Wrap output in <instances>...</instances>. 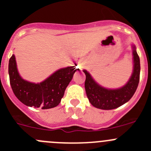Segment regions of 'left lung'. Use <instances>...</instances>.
<instances>
[{"label":"left lung","mask_w":151,"mask_h":151,"mask_svg":"<svg viewBox=\"0 0 151 151\" xmlns=\"http://www.w3.org/2000/svg\"><path fill=\"white\" fill-rule=\"evenodd\" d=\"M133 72L127 83L118 89H107L98 85L88 71L86 74L85 88L88 101L95 107L101 109H113L124 104L130 100L136 92L140 77V60L133 46Z\"/></svg>","instance_id":"8db88e82"}]
</instances>
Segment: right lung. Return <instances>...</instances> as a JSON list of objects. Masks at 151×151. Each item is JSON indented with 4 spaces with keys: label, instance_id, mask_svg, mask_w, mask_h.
<instances>
[{
    "label": "right lung",
    "instance_id": "obj_1",
    "mask_svg": "<svg viewBox=\"0 0 151 151\" xmlns=\"http://www.w3.org/2000/svg\"><path fill=\"white\" fill-rule=\"evenodd\" d=\"M77 70L75 66L61 68L45 81L36 84L27 82L20 77L14 55L9 61V82L16 98L24 105L42 109L59 105L66 87Z\"/></svg>",
    "mask_w": 151,
    "mask_h": 151
}]
</instances>
